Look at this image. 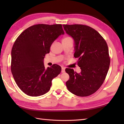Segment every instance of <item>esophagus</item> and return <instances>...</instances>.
<instances>
[{
  "label": "esophagus",
  "mask_w": 124,
  "mask_h": 124,
  "mask_svg": "<svg viewBox=\"0 0 124 124\" xmlns=\"http://www.w3.org/2000/svg\"><path fill=\"white\" fill-rule=\"evenodd\" d=\"M65 72V68L64 67H62V70H61V72L63 73Z\"/></svg>",
  "instance_id": "esophagus-1"
}]
</instances>
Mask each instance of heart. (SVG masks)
<instances>
[{
	"instance_id": "heart-1",
	"label": "heart",
	"mask_w": 124,
	"mask_h": 124,
	"mask_svg": "<svg viewBox=\"0 0 124 124\" xmlns=\"http://www.w3.org/2000/svg\"><path fill=\"white\" fill-rule=\"evenodd\" d=\"M70 38H71L70 37H69V36H65V37H64L63 38V39H62V41L63 40H67V39H70Z\"/></svg>"
}]
</instances>
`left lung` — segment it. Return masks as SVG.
<instances>
[{"mask_svg":"<svg viewBox=\"0 0 124 124\" xmlns=\"http://www.w3.org/2000/svg\"><path fill=\"white\" fill-rule=\"evenodd\" d=\"M65 32L75 40L74 57L81 69L78 73L66 68L69 79L66 82L69 92L81 97L93 94L103 83L109 69L110 59L107 44L102 36L89 26L63 25Z\"/></svg>","mask_w":124,"mask_h":124,"instance_id":"8db88e82","label":"left lung"}]
</instances>
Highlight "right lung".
Segmentation results:
<instances>
[{
  "label": "right lung",
  "mask_w": 124,
  "mask_h": 124,
  "mask_svg": "<svg viewBox=\"0 0 124 124\" xmlns=\"http://www.w3.org/2000/svg\"><path fill=\"white\" fill-rule=\"evenodd\" d=\"M64 33L62 24H38L27 28L16 39L10 69L17 85L25 94L39 96L49 91L52 79L60 74L61 67L55 64L45 69L44 59L54 41Z\"/></svg>",
  "instance_id": "obj_1"
}]
</instances>
